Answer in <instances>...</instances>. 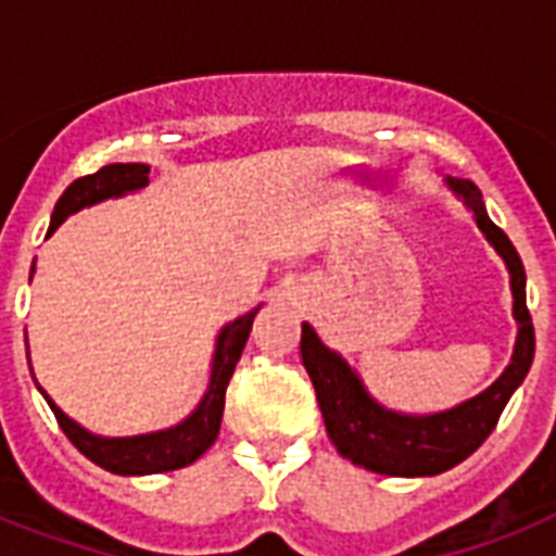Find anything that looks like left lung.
I'll use <instances>...</instances> for the list:
<instances>
[{"label":"left lung","instance_id":"left-lung-1","mask_svg":"<svg viewBox=\"0 0 556 556\" xmlns=\"http://www.w3.org/2000/svg\"><path fill=\"white\" fill-rule=\"evenodd\" d=\"M447 187L473 210V218L484 239L496 248L510 274L514 291V317H517V346L500 378L465 404L432 415H404L380 406L366 392L357 371L329 346H323L317 331L303 323V366L317 392L326 432L334 447L352 465L366 467L383 476H435L458 462H465L473 450L482 447L500 421L502 409L526 380L534 361V323L526 305V268L517 248L505 230L493 225L484 210L482 192L467 178H447Z\"/></svg>","mask_w":556,"mask_h":556}]
</instances>
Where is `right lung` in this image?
<instances>
[{
  "mask_svg": "<svg viewBox=\"0 0 556 556\" xmlns=\"http://www.w3.org/2000/svg\"><path fill=\"white\" fill-rule=\"evenodd\" d=\"M150 185V167L147 164H109L100 167L91 176L77 178L74 185L65 187L60 195L51 216L48 233H54L56 227L63 225L65 218L77 213V210L98 204L103 199H117L124 192H135ZM34 274V268H30ZM260 308L236 317L227 323L225 329L218 331L216 352H213V366H210V383L199 406L187 415L185 421L161 432H147V435H129V439H103L94 435L77 421H72L60 406L46 395L51 413H54L60 430L68 435L74 447L80 450L83 456L94 462L98 467L117 476H147V473H167L178 467L192 465L195 458L204 456L210 444L216 441L218 427H222V413H225V392L227 383L233 378V369L242 357V349L251 334L253 317Z\"/></svg>",
  "mask_w": 556,
  "mask_h": 556,
  "instance_id": "obj_1",
  "label": "right lung"
}]
</instances>
